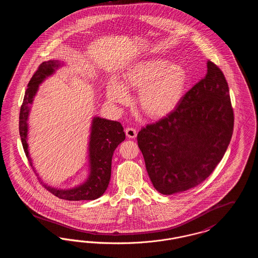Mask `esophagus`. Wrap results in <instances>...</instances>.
<instances>
[{
	"instance_id": "obj_1",
	"label": "esophagus",
	"mask_w": 258,
	"mask_h": 258,
	"mask_svg": "<svg viewBox=\"0 0 258 258\" xmlns=\"http://www.w3.org/2000/svg\"><path fill=\"white\" fill-rule=\"evenodd\" d=\"M124 132H125V135L128 138H135L136 135H137V132L134 127H126Z\"/></svg>"
}]
</instances>
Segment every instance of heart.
I'll return each instance as SVG.
<instances>
[{
    "instance_id": "obj_1",
    "label": "heart",
    "mask_w": 258,
    "mask_h": 258,
    "mask_svg": "<svg viewBox=\"0 0 258 258\" xmlns=\"http://www.w3.org/2000/svg\"><path fill=\"white\" fill-rule=\"evenodd\" d=\"M187 84V74L180 63L152 58L138 61L123 74L122 85L111 82L107 97L112 102L125 104L127 91L139 92L138 104L151 119H161L177 108Z\"/></svg>"
}]
</instances>
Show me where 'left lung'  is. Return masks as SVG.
I'll return each mask as SVG.
<instances>
[{
	"label": "left lung",
	"mask_w": 258,
	"mask_h": 258,
	"mask_svg": "<svg viewBox=\"0 0 258 258\" xmlns=\"http://www.w3.org/2000/svg\"><path fill=\"white\" fill-rule=\"evenodd\" d=\"M229 88L220 68L207 74L177 108L137 135L148 175L161 195L170 196L205 181L224 156L233 134Z\"/></svg>",
	"instance_id": "1"
}]
</instances>
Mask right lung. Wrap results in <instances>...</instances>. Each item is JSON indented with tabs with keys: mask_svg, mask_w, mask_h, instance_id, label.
Returning a JSON list of instances; mask_svg holds the SVG:
<instances>
[{
	"mask_svg": "<svg viewBox=\"0 0 258 258\" xmlns=\"http://www.w3.org/2000/svg\"><path fill=\"white\" fill-rule=\"evenodd\" d=\"M61 66H62V62L57 60L43 61L31 78L25 93L19 115V134L25 154L31 166H33V162L29 155L27 142L28 118L31 110V104L34 101L39 84L54 74ZM124 138L125 135L123 127L119 122L102 119L100 117H94L88 149L90 172L86 181L83 184L69 189L56 188L46 184H43V186L55 197L70 201L95 200L101 197L106 190L110 181L113 153L118 145L123 142Z\"/></svg>",
	"mask_w": 258,
	"mask_h": 258,
	"instance_id": "1",
	"label": "right lung"
}]
</instances>
